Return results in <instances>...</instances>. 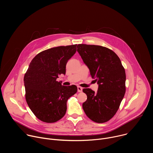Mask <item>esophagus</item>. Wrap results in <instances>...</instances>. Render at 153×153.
I'll return each mask as SVG.
<instances>
[{
	"label": "esophagus",
	"mask_w": 153,
	"mask_h": 153,
	"mask_svg": "<svg viewBox=\"0 0 153 153\" xmlns=\"http://www.w3.org/2000/svg\"><path fill=\"white\" fill-rule=\"evenodd\" d=\"M82 87H80V86H77V91L79 92V93H81V92H82Z\"/></svg>",
	"instance_id": "1"
}]
</instances>
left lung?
Returning <instances> with one entry per match:
<instances>
[{
    "instance_id": "left-lung-1",
    "label": "left lung",
    "mask_w": 153,
    "mask_h": 153,
    "mask_svg": "<svg viewBox=\"0 0 153 153\" xmlns=\"http://www.w3.org/2000/svg\"><path fill=\"white\" fill-rule=\"evenodd\" d=\"M77 51L97 82V93L84 88L87 96L82 107L86 115L96 123L110 120L117 113L124 97L126 86L125 68L117 55L108 48L79 44Z\"/></svg>"
}]
</instances>
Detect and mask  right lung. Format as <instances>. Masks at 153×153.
I'll use <instances>...</instances> for the list:
<instances>
[{
	"instance_id": "add662e5",
	"label": "right lung",
	"mask_w": 153,
	"mask_h": 153,
	"mask_svg": "<svg viewBox=\"0 0 153 153\" xmlns=\"http://www.w3.org/2000/svg\"><path fill=\"white\" fill-rule=\"evenodd\" d=\"M76 45L43 51L31 60L24 76L25 99L37 118L46 123L61 119L67 111L68 99L77 91L74 85L66 86L57 81L65 74L68 60L76 52Z\"/></svg>"
}]
</instances>
